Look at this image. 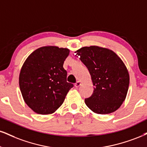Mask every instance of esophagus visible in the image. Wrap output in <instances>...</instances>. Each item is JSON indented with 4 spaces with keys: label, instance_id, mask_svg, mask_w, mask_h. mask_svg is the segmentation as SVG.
<instances>
[{
    "label": "esophagus",
    "instance_id": "obj_1",
    "mask_svg": "<svg viewBox=\"0 0 147 147\" xmlns=\"http://www.w3.org/2000/svg\"><path fill=\"white\" fill-rule=\"evenodd\" d=\"M80 85H81V82H80V81H78V82L75 84V86H76V88H78L79 86H80Z\"/></svg>",
    "mask_w": 147,
    "mask_h": 147
}]
</instances>
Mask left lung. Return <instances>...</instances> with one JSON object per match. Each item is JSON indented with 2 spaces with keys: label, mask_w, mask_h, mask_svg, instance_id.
Instances as JSON below:
<instances>
[{
  "label": "left lung",
  "mask_w": 147,
  "mask_h": 147,
  "mask_svg": "<svg viewBox=\"0 0 147 147\" xmlns=\"http://www.w3.org/2000/svg\"><path fill=\"white\" fill-rule=\"evenodd\" d=\"M76 53L89 71L94 86L93 93L85 99L86 106L100 115L119 109L129 84V72L122 60L112 50L96 46L83 47Z\"/></svg>",
  "instance_id": "1"
}]
</instances>
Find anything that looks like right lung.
Masks as SVG:
<instances>
[{
    "label": "right lung",
    "instance_id": "1",
    "mask_svg": "<svg viewBox=\"0 0 147 147\" xmlns=\"http://www.w3.org/2000/svg\"><path fill=\"white\" fill-rule=\"evenodd\" d=\"M67 48L43 46L28 56L22 67L19 85L27 106L40 115L53 113L63 104L73 84L63 68Z\"/></svg>",
    "mask_w": 147,
    "mask_h": 147
}]
</instances>
